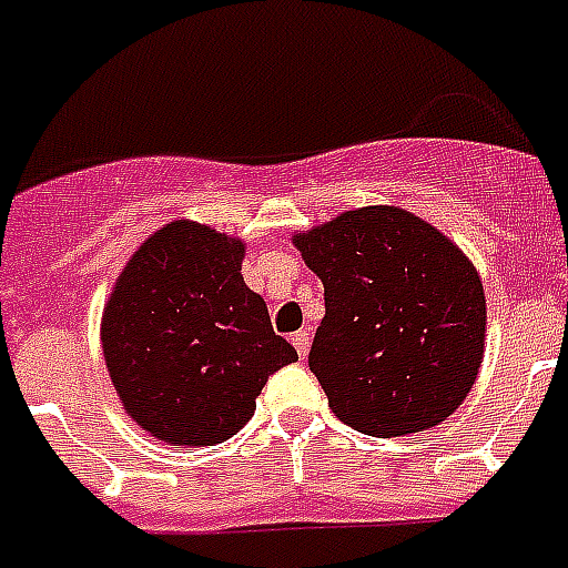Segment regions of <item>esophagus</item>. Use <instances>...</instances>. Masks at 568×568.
I'll return each mask as SVG.
<instances>
[{
	"label": "esophagus",
	"instance_id": "obj_1",
	"mask_svg": "<svg viewBox=\"0 0 568 568\" xmlns=\"http://www.w3.org/2000/svg\"><path fill=\"white\" fill-rule=\"evenodd\" d=\"M292 343H294V349H297L300 357L308 355V332H306V328H303V332H294Z\"/></svg>",
	"mask_w": 568,
	"mask_h": 568
}]
</instances>
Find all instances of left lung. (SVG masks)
Wrapping results in <instances>:
<instances>
[{
  "mask_svg": "<svg viewBox=\"0 0 568 568\" xmlns=\"http://www.w3.org/2000/svg\"><path fill=\"white\" fill-rule=\"evenodd\" d=\"M292 242L323 283L308 366L332 413L378 438L445 422L474 387L488 328L465 251L393 204L346 211Z\"/></svg>",
  "mask_w": 568,
  "mask_h": 568,
  "instance_id": "obj_1",
  "label": "left lung"
}]
</instances>
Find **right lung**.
I'll use <instances>...</instances> for the list:
<instances>
[{"label":"right lung","mask_w":568,"mask_h":568,"mask_svg":"<svg viewBox=\"0 0 568 568\" xmlns=\"http://www.w3.org/2000/svg\"><path fill=\"white\" fill-rule=\"evenodd\" d=\"M242 260L240 236L175 219L114 280L100 317L103 361L123 409L159 442L236 436L268 375L297 361L245 285Z\"/></svg>","instance_id":"add662e5"}]
</instances>
